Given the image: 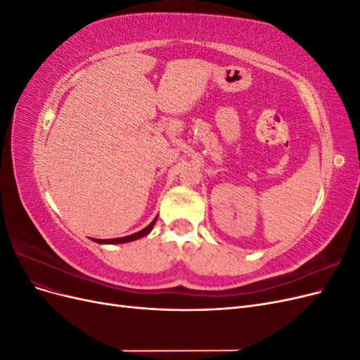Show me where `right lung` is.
<instances>
[{"label": "right lung", "instance_id": "right-lung-1", "mask_svg": "<svg viewBox=\"0 0 360 360\" xmlns=\"http://www.w3.org/2000/svg\"><path fill=\"white\" fill-rule=\"evenodd\" d=\"M158 221V217H155V221H151L150 225H147L144 230H141L135 234H130V236H126V237H117V238H105V240H102V238H94L96 243H102V245H117V243H127V242H134V240H138V238L147 236L151 230H153V226Z\"/></svg>", "mask_w": 360, "mask_h": 360}]
</instances>
